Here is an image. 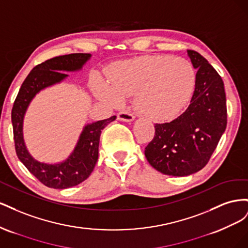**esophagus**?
<instances>
[{
    "label": "esophagus",
    "instance_id": "esophagus-1",
    "mask_svg": "<svg viewBox=\"0 0 248 248\" xmlns=\"http://www.w3.org/2000/svg\"><path fill=\"white\" fill-rule=\"evenodd\" d=\"M118 119L120 121H125V122H131L134 119V116L129 112L128 110H121L118 112Z\"/></svg>",
    "mask_w": 248,
    "mask_h": 248
}]
</instances>
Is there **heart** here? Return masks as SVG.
Returning <instances> with one entry per match:
<instances>
[{"label":"heart","mask_w":248,"mask_h":248,"mask_svg":"<svg viewBox=\"0 0 248 248\" xmlns=\"http://www.w3.org/2000/svg\"><path fill=\"white\" fill-rule=\"evenodd\" d=\"M108 85L97 79L94 92L110 106L136 94L134 106L156 121L176 115L188 101L196 85V71L184 58L142 56L111 64L107 69Z\"/></svg>","instance_id":"obj_1"}]
</instances>
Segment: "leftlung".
Here are the masks:
<instances>
[{"label":"left lung","mask_w":248,"mask_h":248,"mask_svg":"<svg viewBox=\"0 0 248 248\" xmlns=\"http://www.w3.org/2000/svg\"><path fill=\"white\" fill-rule=\"evenodd\" d=\"M198 69L189 107L169 123H156L145 148L148 162L169 176H188L204 168L227 127V99L221 77L198 51L188 49Z\"/></svg>","instance_id":"left-lung-1"}]
</instances>
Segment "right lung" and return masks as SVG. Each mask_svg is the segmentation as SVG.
<instances>
[{
    "label": "right lung",
    "mask_w": 248,
    "mask_h": 248,
    "mask_svg": "<svg viewBox=\"0 0 248 248\" xmlns=\"http://www.w3.org/2000/svg\"><path fill=\"white\" fill-rule=\"evenodd\" d=\"M90 57L91 55L80 52L69 54L51 58L35 66L22 82L13 103L11 120L16 155L33 176L50 188H68L85 181L91 175L98 159L101 130L114 121L116 116L85 126L76 150L64 162L59 164L38 162L29 154L22 139V119L29 103L41 89L65 78L67 74L62 71H73L81 68Z\"/></svg>",
    "instance_id": "1"
}]
</instances>
